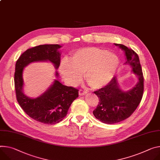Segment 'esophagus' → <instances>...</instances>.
<instances>
[{"instance_id": "34e87169", "label": "esophagus", "mask_w": 160, "mask_h": 160, "mask_svg": "<svg viewBox=\"0 0 160 160\" xmlns=\"http://www.w3.org/2000/svg\"><path fill=\"white\" fill-rule=\"evenodd\" d=\"M87 94V92L85 91H82V90H80L79 91V95L80 96H83L85 94Z\"/></svg>"}]
</instances>
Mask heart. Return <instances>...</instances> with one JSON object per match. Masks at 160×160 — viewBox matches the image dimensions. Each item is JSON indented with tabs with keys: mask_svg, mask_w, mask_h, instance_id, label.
Listing matches in <instances>:
<instances>
[{
	"mask_svg": "<svg viewBox=\"0 0 160 160\" xmlns=\"http://www.w3.org/2000/svg\"><path fill=\"white\" fill-rule=\"evenodd\" d=\"M119 65V59L115 54L98 47H84L71 54L70 62L64 61L60 71L64 80L71 85L78 83L84 73L89 86L99 89L110 83Z\"/></svg>",
	"mask_w": 160,
	"mask_h": 160,
	"instance_id": "1",
	"label": "heart"
}]
</instances>
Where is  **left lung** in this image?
Instances as JSON below:
<instances>
[{
	"label": "left lung",
	"instance_id": "obj_1",
	"mask_svg": "<svg viewBox=\"0 0 160 160\" xmlns=\"http://www.w3.org/2000/svg\"><path fill=\"white\" fill-rule=\"evenodd\" d=\"M115 45L124 51L126 58L125 64L132 68V72L138 81L132 89L124 91L115 76L104 88L94 91L99 98V104L93 114L97 119L105 124H115L128 118L140 104L143 92V77L138 55L123 45Z\"/></svg>",
	"mask_w": 160,
	"mask_h": 160
}]
</instances>
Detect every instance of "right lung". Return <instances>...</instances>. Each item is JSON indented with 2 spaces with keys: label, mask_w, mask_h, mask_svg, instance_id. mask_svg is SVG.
Masks as SVG:
<instances>
[{
  "label": "right lung",
  "mask_w": 160,
  "mask_h": 160,
  "mask_svg": "<svg viewBox=\"0 0 160 160\" xmlns=\"http://www.w3.org/2000/svg\"><path fill=\"white\" fill-rule=\"evenodd\" d=\"M59 45H42L27 50L17 60L14 72V87L17 99L23 111L32 119L46 124H55L61 121L75 99L78 90L62 85L55 80L50 88L39 97L31 98L23 92L24 68L34 62L50 61L58 69L60 65ZM55 76L59 77L57 71Z\"/></svg>",
  "instance_id": "obj_1"
}]
</instances>
